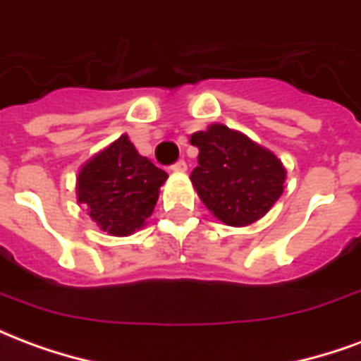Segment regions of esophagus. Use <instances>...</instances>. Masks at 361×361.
Wrapping results in <instances>:
<instances>
[{"instance_id": "esophagus-1", "label": "esophagus", "mask_w": 361, "mask_h": 361, "mask_svg": "<svg viewBox=\"0 0 361 361\" xmlns=\"http://www.w3.org/2000/svg\"><path fill=\"white\" fill-rule=\"evenodd\" d=\"M185 170H188V164H185V160H178V162L172 166V172H185Z\"/></svg>"}]
</instances>
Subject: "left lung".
<instances>
[{
	"instance_id": "8db88e82",
	"label": "left lung",
	"mask_w": 361,
	"mask_h": 361,
	"mask_svg": "<svg viewBox=\"0 0 361 361\" xmlns=\"http://www.w3.org/2000/svg\"><path fill=\"white\" fill-rule=\"evenodd\" d=\"M199 149L189 180L212 216L226 226H250L284 193L286 168L272 150L222 123L191 135Z\"/></svg>"
}]
</instances>
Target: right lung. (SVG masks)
<instances>
[{"label":"right lung","instance_id":"add662e5","mask_svg":"<svg viewBox=\"0 0 361 361\" xmlns=\"http://www.w3.org/2000/svg\"><path fill=\"white\" fill-rule=\"evenodd\" d=\"M168 173L141 157L126 133L90 157L77 172V203L110 235L135 234L157 207Z\"/></svg>","mask_w":361,"mask_h":361}]
</instances>
